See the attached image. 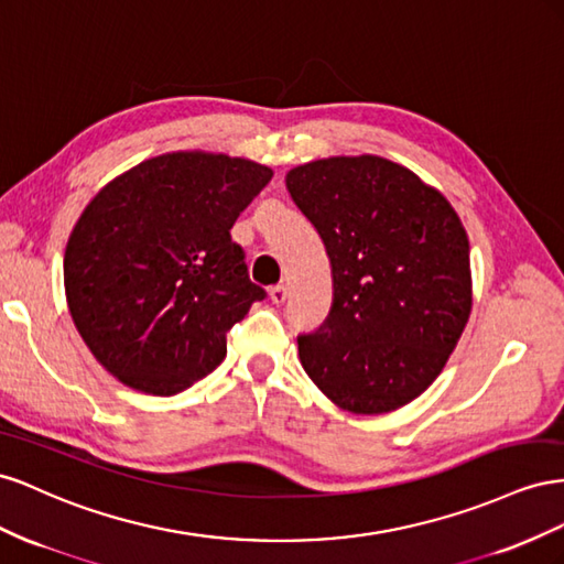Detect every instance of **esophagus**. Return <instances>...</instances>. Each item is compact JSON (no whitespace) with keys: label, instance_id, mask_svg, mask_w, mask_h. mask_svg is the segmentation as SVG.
Here are the masks:
<instances>
[{"label":"esophagus","instance_id":"esophagus-1","mask_svg":"<svg viewBox=\"0 0 564 564\" xmlns=\"http://www.w3.org/2000/svg\"><path fill=\"white\" fill-rule=\"evenodd\" d=\"M269 297H271V302L273 304H283L285 302V297H288V285H273L271 291H269Z\"/></svg>","mask_w":564,"mask_h":564}]
</instances>
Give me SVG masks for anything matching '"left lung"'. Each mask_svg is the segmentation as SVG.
Instances as JSON below:
<instances>
[{"label": "left lung", "instance_id": "8db88e82", "mask_svg": "<svg viewBox=\"0 0 564 564\" xmlns=\"http://www.w3.org/2000/svg\"><path fill=\"white\" fill-rule=\"evenodd\" d=\"M285 186L324 240L333 304L297 337L300 361L335 406L401 409L442 373L473 310L470 243L442 193L380 155L297 165Z\"/></svg>", "mask_w": 564, "mask_h": 564}]
</instances>
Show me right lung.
Returning a JSON list of instances; mask_svg holds the SVG:
<instances>
[{
	"label": "right lung",
	"mask_w": 564,
	"mask_h": 564,
	"mask_svg": "<svg viewBox=\"0 0 564 564\" xmlns=\"http://www.w3.org/2000/svg\"><path fill=\"white\" fill-rule=\"evenodd\" d=\"M271 174L248 158L176 151L91 198L68 238L63 283L77 333L110 376L172 397L221 364L227 330L267 295L231 227Z\"/></svg>",
	"instance_id": "add662e5"
}]
</instances>
